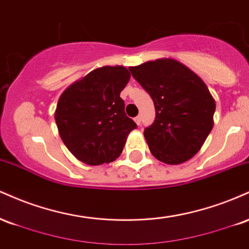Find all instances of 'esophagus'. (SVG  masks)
I'll list each match as a JSON object with an SVG mask.
<instances>
[{"label": "esophagus", "mask_w": 249, "mask_h": 249, "mask_svg": "<svg viewBox=\"0 0 249 249\" xmlns=\"http://www.w3.org/2000/svg\"><path fill=\"white\" fill-rule=\"evenodd\" d=\"M134 122H136L137 125H141V123H142V117H141V116H137L136 118H134Z\"/></svg>", "instance_id": "34e87169"}]
</instances>
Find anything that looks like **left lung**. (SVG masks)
<instances>
[{
    "mask_svg": "<svg viewBox=\"0 0 249 249\" xmlns=\"http://www.w3.org/2000/svg\"><path fill=\"white\" fill-rule=\"evenodd\" d=\"M128 69L154 103L156 119L144 131L151 153L170 165L190 160L213 128L215 101L207 85L173 58L145 62Z\"/></svg>",
    "mask_w": 249,
    "mask_h": 249,
    "instance_id": "8db88e82",
    "label": "left lung"
}]
</instances>
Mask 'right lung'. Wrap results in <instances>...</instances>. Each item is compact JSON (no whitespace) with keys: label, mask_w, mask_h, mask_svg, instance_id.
<instances>
[{"label":"right lung","mask_w":249,"mask_h":249,"mask_svg":"<svg viewBox=\"0 0 249 249\" xmlns=\"http://www.w3.org/2000/svg\"><path fill=\"white\" fill-rule=\"evenodd\" d=\"M130 77L125 67L107 65L72 83L59 97L55 111L59 136L78 160L93 166L121 156L137 127L121 98Z\"/></svg>","instance_id":"right-lung-1"}]
</instances>
